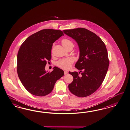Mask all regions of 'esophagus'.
<instances>
[{"instance_id": "1", "label": "esophagus", "mask_w": 130, "mask_h": 130, "mask_svg": "<svg viewBox=\"0 0 130 130\" xmlns=\"http://www.w3.org/2000/svg\"><path fill=\"white\" fill-rule=\"evenodd\" d=\"M68 73V72H67V71H64V74L65 75H66V74H67Z\"/></svg>"}]
</instances>
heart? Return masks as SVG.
I'll list each match as a JSON object with an SVG mask.
<instances>
[{"mask_svg": "<svg viewBox=\"0 0 130 130\" xmlns=\"http://www.w3.org/2000/svg\"><path fill=\"white\" fill-rule=\"evenodd\" d=\"M62 44L63 46L66 48L69 45H72L73 44L72 41L68 39H64L62 41ZM73 59L72 58H63L60 59L57 62V65L59 67L64 70H68L72 66V64L73 63Z\"/></svg>", "mask_w": 130, "mask_h": 130, "instance_id": "1", "label": "heart"}]
</instances>
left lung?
I'll list each match as a JSON object with an SVG mask.
<instances>
[{"mask_svg": "<svg viewBox=\"0 0 130 130\" xmlns=\"http://www.w3.org/2000/svg\"><path fill=\"white\" fill-rule=\"evenodd\" d=\"M63 32L75 40L80 51L75 67L81 75L69 72L73 78L69 89L77 96H89L99 89L107 72L109 60L106 45L96 34L85 28L65 30Z\"/></svg>", "mask_w": 130, "mask_h": 130, "instance_id": "left-lung-1", "label": "left lung"}]
</instances>
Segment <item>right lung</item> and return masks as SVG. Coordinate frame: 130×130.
<instances>
[{
  "label": "right lung",
  "instance_id": "right-lung-1",
  "mask_svg": "<svg viewBox=\"0 0 130 130\" xmlns=\"http://www.w3.org/2000/svg\"><path fill=\"white\" fill-rule=\"evenodd\" d=\"M62 31L44 29L28 37L21 45L17 55V73L25 88L31 94L43 96L49 94L56 82L64 75L57 67L53 71H45L46 61L51 58L53 44L61 36Z\"/></svg>",
  "mask_w": 130,
  "mask_h": 130
}]
</instances>
